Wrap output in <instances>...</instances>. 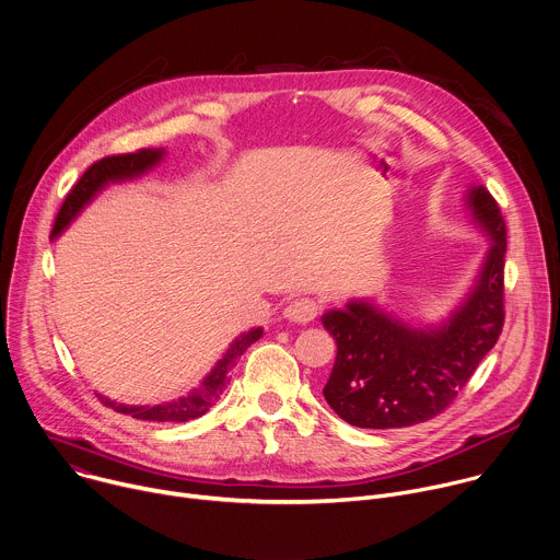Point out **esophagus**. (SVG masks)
<instances>
[{
    "label": "esophagus",
    "mask_w": 560,
    "mask_h": 560,
    "mask_svg": "<svg viewBox=\"0 0 560 560\" xmlns=\"http://www.w3.org/2000/svg\"><path fill=\"white\" fill-rule=\"evenodd\" d=\"M319 308H322L319 302H315L313 298H298L284 308V317L291 322H298V324H306L317 317Z\"/></svg>",
    "instance_id": "1"
}]
</instances>
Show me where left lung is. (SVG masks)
<instances>
[{"mask_svg":"<svg viewBox=\"0 0 560 560\" xmlns=\"http://www.w3.org/2000/svg\"><path fill=\"white\" fill-rule=\"evenodd\" d=\"M490 247L464 300L441 322L412 324L371 300L322 315L338 345L324 399L358 428H406L448 408L503 328L505 222L483 185L466 194Z\"/></svg>","mask_w":560,"mask_h":560,"instance_id":"8db88e82","label":"left lung"}]
</instances>
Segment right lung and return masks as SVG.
Wrapping results in <instances>:
<instances>
[{"label": "right lung", "instance_id": "1", "mask_svg": "<svg viewBox=\"0 0 560 560\" xmlns=\"http://www.w3.org/2000/svg\"><path fill=\"white\" fill-rule=\"evenodd\" d=\"M165 156V150H141L135 154H119V156H107L96 161L92 167L85 170V174L79 178V183L70 189V194L66 196L55 228H52V238L61 236L70 222L83 211L85 205H90L94 200V196L98 191H103L109 183H121V180H132L139 178L143 174H148L150 170H154ZM262 338V328H249L247 332H241L238 338L230 345V349L222 353V358L215 362V366L205 375V380L200 382L198 388H194L191 393H187L185 397H178L174 401H165V404H156V406H126V404H117L115 399H109L105 395H98L101 404L115 408L117 412L130 415L135 419H143V421H189V419H198L202 417L225 390L228 382H230V373L236 366L238 358Z\"/></svg>", "mask_w": 560, "mask_h": 560}]
</instances>
